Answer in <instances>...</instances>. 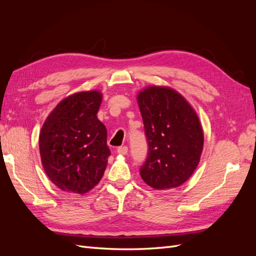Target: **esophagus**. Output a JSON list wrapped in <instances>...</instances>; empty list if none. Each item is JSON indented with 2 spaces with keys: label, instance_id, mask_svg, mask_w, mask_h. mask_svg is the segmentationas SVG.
<instances>
[{
  "label": "esophagus",
  "instance_id": "34e87169",
  "mask_svg": "<svg viewBox=\"0 0 256 256\" xmlns=\"http://www.w3.org/2000/svg\"><path fill=\"white\" fill-rule=\"evenodd\" d=\"M118 152L120 154H126L128 152V147L127 146H120L118 148Z\"/></svg>",
  "mask_w": 256,
  "mask_h": 256
}]
</instances>
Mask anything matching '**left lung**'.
<instances>
[{"instance_id":"1","label":"left lung","mask_w":256,"mask_h":256,"mask_svg":"<svg viewBox=\"0 0 256 256\" xmlns=\"http://www.w3.org/2000/svg\"><path fill=\"white\" fill-rule=\"evenodd\" d=\"M148 150L140 168L142 180L164 190L182 184L194 172L204 136L196 113L168 88H147L138 95Z\"/></svg>"}]
</instances>
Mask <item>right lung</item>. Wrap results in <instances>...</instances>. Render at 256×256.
Segmentation results:
<instances>
[{
    "mask_svg": "<svg viewBox=\"0 0 256 256\" xmlns=\"http://www.w3.org/2000/svg\"><path fill=\"white\" fill-rule=\"evenodd\" d=\"M99 92L65 98L46 120L40 136L42 164L50 180L65 192L84 194L102 180L111 154L106 129L97 118Z\"/></svg>",
    "mask_w": 256,
    "mask_h": 256,
    "instance_id": "1",
    "label": "right lung"
}]
</instances>
